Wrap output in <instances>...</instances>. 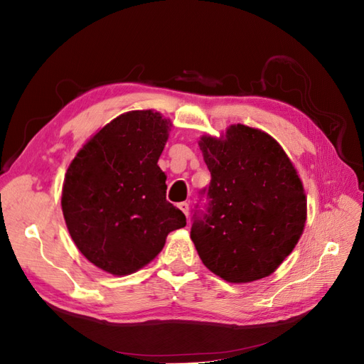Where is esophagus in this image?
<instances>
[{
    "mask_svg": "<svg viewBox=\"0 0 364 364\" xmlns=\"http://www.w3.org/2000/svg\"><path fill=\"white\" fill-rule=\"evenodd\" d=\"M179 208H181V211L186 215V218H188V213H190V205L186 203V202H182V203H179Z\"/></svg>",
    "mask_w": 364,
    "mask_h": 364,
    "instance_id": "esophagus-1",
    "label": "esophagus"
}]
</instances>
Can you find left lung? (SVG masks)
<instances>
[{
  "label": "left lung",
  "instance_id": "1",
  "mask_svg": "<svg viewBox=\"0 0 364 364\" xmlns=\"http://www.w3.org/2000/svg\"><path fill=\"white\" fill-rule=\"evenodd\" d=\"M211 182L200 191L191 240L205 266L228 282L269 277L299 241L306 218L302 182L270 135L243 124L202 136ZM199 208V205H197Z\"/></svg>",
  "mask_w": 364,
  "mask_h": 364
}]
</instances>
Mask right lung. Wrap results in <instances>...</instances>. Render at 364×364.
I'll return each mask as SVG.
<instances>
[{"instance_id": "obj_1", "label": "right lung", "mask_w": 364, "mask_h": 364, "mask_svg": "<svg viewBox=\"0 0 364 364\" xmlns=\"http://www.w3.org/2000/svg\"><path fill=\"white\" fill-rule=\"evenodd\" d=\"M168 121L151 111H132L106 124L77 153L65 176L62 211L86 259L117 277L144 267L165 238L186 225L165 199L158 159Z\"/></svg>"}]
</instances>
